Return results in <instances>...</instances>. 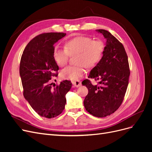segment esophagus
<instances>
[{"label":"esophagus","mask_w":152,"mask_h":152,"mask_svg":"<svg viewBox=\"0 0 152 152\" xmlns=\"http://www.w3.org/2000/svg\"><path fill=\"white\" fill-rule=\"evenodd\" d=\"M73 85L75 87H80L81 85H82V83H81V82L80 81V80H76V81H73Z\"/></svg>","instance_id":"obj_1"}]
</instances>
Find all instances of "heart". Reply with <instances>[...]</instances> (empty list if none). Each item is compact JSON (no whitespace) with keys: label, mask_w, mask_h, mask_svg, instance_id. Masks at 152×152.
I'll use <instances>...</instances> for the list:
<instances>
[{"label":"heart","mask_w":152,"mask_h":152,"mask_svg":"<svg viewBox=\"0 0 152 152\" xmlns=\"http://www.w3.org/2000/svg\"><path fill=\"white\" fill-rule=\"evenodd\" d=\"M105 50L103 40H93L89 37L79 36L66 41L65 48L56 47L53 50V58L60 66L66 65L70 56L76 57L77 66H69L60 72L63 79L77 80L86 73V67L95 66L102 59Z\"/></svg>","instance_id":"heart-1"}]
</instances>
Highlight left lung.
I'll return each mask as SVG.
<instances>
[{
	"instance_id": "obj_1",
	"label": "left lung",
	"mask_w": 152,
	"mask_h": 152,
	"mask_svg": "<svg viewBox=\"0 0 152 152\" xmlns=\"http://www.w3.org/2000/svg\"><path fill=\"white\" fill-rule=\"evenodd\" d=\"M96 31L107 39L103 58L88 77L98 82L93 85L89 79H86L82 84L88 89L84 101L86 110L93 116L104 117L114 113L121 105L129 84L130 70L122 44L107 30Z\"/></svg>"
}]
</instances>
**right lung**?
Here are the masks:
<instances>
[{
    "label": "right lung",
    "mask_w": 152,
    "mask_h": 152,
    "mask_svg": "<svg viewBox=\"0 0 152 152\" xmlns=\"http://www.w3.org/2000/svg\"><path fill=\"white\" fill-rule=\"evenodd\" d=\"M65 35V33L50 32L36 36L27 44L20 61L24 97L35 112L48 118L62 113L66 102V94L72 85L69 80H63L54 87L50 84L59 70L53 58L54 44Z\"/></svg>",
    "instance_id": "right-lung-1"
}]
</instances>
